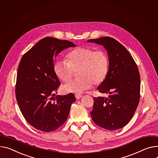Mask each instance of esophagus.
Masks as SVG:
<instances>
[{
	"mask_svg": "<svg viewBox=\"0 0 158 158\" xmlns=\"http://www.w3.org/2000/svg\"><path fill=\"white\" fill-rule=\"evenodd\" d=\"M75 97L77 99H80L82 97V95H81V94H80V93H76Z\"/></svg>",
	"mask_w": 158,
	"mask_h": 158,
	"instance_id": "obj_1",
	"label": "esophagus"
}]
</instances>
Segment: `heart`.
Wrapping results in <instances>:
<instances>
[{"instance_id":"obj_1","label":"heart","mask_w":158,"mask_h":158,"mask_svg":"<svg viewBox=\"0 0 158 158\" xmlns=\"http://www.w3.org/2000/svg\"><path fill=\"white\" fill-rule=\"evenodd\" d=\"M109 60L102 49L79 47L67 55V60H58L53 65L55 75L61 81H70L77 72V79L69 82L63 88L66 93H81L89 89L93 84L100 85L109 72Z\"/></svg>"}]
</instances>
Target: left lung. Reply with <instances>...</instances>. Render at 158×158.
<instances>
[{"mask_svg":"<svg viewBox=\"0 0 158 158\" xmlns=\"http://www.w3.org/2000/svg\"><path fill=\"white\" fill-rule=\"evenodd\" d=\"M87 42L103 46L109 60L107 76L97 88L99 92L109 95L93 97L91 118L104 129L121 128L131 120L139 103L140 77L137 65L128 51L112 37Z\"/></svg>","mask_w":158,"mask_h":158,"instance_id":"obj_1","label":"left lung"}]
</instances>
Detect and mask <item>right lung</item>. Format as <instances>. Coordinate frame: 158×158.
Masks as SVG:
<instances>
[{
  "label": "right lung",
  "mask_w": 158,
  "mask_h": 158,
  "mask_svg": "<svg viewBox=\"0 0 158 158\" xmlns=\"http://www.w3.org/2000/svg\"><path fill=\"white\" fill-rule=\"evenodd\" d=\"M76 44L67 40L47 37L23 55L18 68L16 98L27 121L35 129L50 132L64 124L73 93L56 95L60 82L53 70V60L65 49Z\"/></svg>",
  "instance_id": "obj_1"
}]
</instances>
